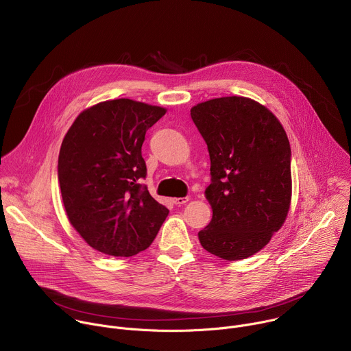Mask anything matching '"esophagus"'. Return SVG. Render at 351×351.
I'll list each match as a JSON object with an SVG mask.
<instances>
[{
	"label": "esophagus",
	"instance_id": "34e87169",
	"mask_svg": "<svg viewBox=\"0 0 351 351\" xmlns=\"http://www.w3.org/2000/svg\"><path fill=\"white\" fill-rule=\"evenodd\" d=\"M189 202V197H175L173 199H172V203L175 204V206H183V204H186Z\"/></svg>",
	"mask_w": 351,
	"mask_h": 351
}]
</instances>
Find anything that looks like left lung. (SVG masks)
Instances as JSON below:
<instances>
[{"label": "left lung", "instance_id": "1", "mask_svg": "<svg viewBox=\"0 0 351 351\" xmlns=\"http://www.w3.org/2000/svg\"><path fill=\"white\" fill-rule=\"evenodd\" d=\"M207 143L213 219L198 232L208 253L237 261L264 248L291 202L290 144L279 119L247 97H221L190 110Z\"/></svg>", "mask_w": 351, "mask_h": 351}]
</instances>
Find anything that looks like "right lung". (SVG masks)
Masks as SVG:
<instances>
[{
  "label": "right lung",
  "mask_w": 351,
  "mask_h": 351,
  "mask_svg": "<svg viewBox=\"0 0 351 351\" xmlns=\"http://www.w3.org/2000/svg\"><path fill=\"white\" fill-rule=\"evenodd\" d=\"M167 110L129 98L98 103L77 115L58 158L62 203L71 225L99 253L132 257L156 239L169 210L138 180L145 132Z\"/></svg>",
  "instance_id": "obj_1"
}]
</instances>
